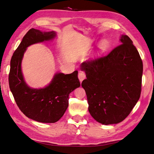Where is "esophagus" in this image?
<instances>
[{"label":"esophagus","instance_id":"1","mask_svg":"<svg viewBox=\"0 0 154 154\" xmlns=\"http://www.w3.org/2000/svg\"><path fill=\"white\" fill-rule=\"evenodd\" d=\"M85 77H86V75L85 74L84 72H82V71L79 72V75H78V78H79V80L80 81L81 83L85 79Z\"/></svg>","mask_w":154,"mask_h":154}]
</instances>
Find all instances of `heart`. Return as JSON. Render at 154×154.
I'll use <instances>...</instances> for the list:
<instances>
[{"label": "heart", "instance_id": "obj_1", "mask_svg": "<svg viewBox=\"0 0 154 154\" xmlns=\"http://www.w3.org/2000/svg\"><path fill=\"white\" fill-rule=\"evenodd\" d=\"M108 45V42L106 40H103L102 41H100V42L99 44V47L101 50H103V49H105Z\"/></svg>", "mask_w": 154, "mask_h": 154}]
</instances>
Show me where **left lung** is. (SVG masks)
Returning a JSON list of instances; mask_svg holds the SVG:
<instances>
[{
  "mask_svg": "<svg viewBox=\"0 0 154 154\" xmlns=\"http://www.w3.org/2000/svg\"><path fill=\"white\" fill-rule=\"evenodd\" d=\"M106 56L81 64L87 79L81 86L86 92L89 111L104 125L122 122L138 102L142 87L143 63L128 35Z\"/></svg>",
  "mask_w": 154,
  "mask_h": 154,
  "instance_id": "left-lung-1",
  "label": "left lung"
}]
</instances>
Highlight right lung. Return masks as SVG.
<instances>
[{"instance_id": "obj_1", "label": "right lung", "mask_w": 154, "mask_h": 154, "mask_svg": "<svg viewBox=\"0 0 154 154\" xmlns=\"http://www.w3.org/2000/svg\"><path fill=\"white\" fill-rule=\"evenodd\" d=\"M56 36L54 31L30 29L22 38L11 61L8 81L16 103L25 116L39 122H57L67 109L69 94L81 85L77 71L66 75L57 72L50 83L42 88L30 87L26 82L22 61L28 47L53 40Z\"/></svg>"}]
</instances>
